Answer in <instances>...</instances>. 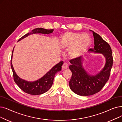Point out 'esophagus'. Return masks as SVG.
<instances>
[{
	"label": "esophagus",
	"instance_id": "esophagus-1",
	"mask_svg": "<svg viewBox=\"0 0 122 122\" xmlns=\"http://www.w3.org/2000/svg\"><path fill=\"white\" fill-rule=\"evenodd\" d=\"M67 68H68V64H67V63H64V64H63V65H62V70L66 69H67Z\"/></svg>",
	"mask_w": 122,
	"mask_h": 122
}]
</instances>
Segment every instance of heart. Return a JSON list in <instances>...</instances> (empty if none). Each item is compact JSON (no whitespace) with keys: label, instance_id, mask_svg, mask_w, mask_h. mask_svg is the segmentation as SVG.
Returning <instances> with one entry per match:
<instances>
[{"label":"heart","instance_id":"1","mask_svg":"<svg viewBox=\"0 0 122 122\" xmlns=\"http://www.w3.org/2000/svg\"><path fill=\"white\" fill-rule=\"evenodd\" d=\"M91 43V39L87 34L67 32L61 38V47L69 50V55L73 59L80 57L87 51Z\"/></svg>","mask_w":122,"mask_h":122}]
</instances>
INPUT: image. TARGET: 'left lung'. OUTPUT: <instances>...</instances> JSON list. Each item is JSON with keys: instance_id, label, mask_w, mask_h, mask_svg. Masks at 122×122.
<instances>
[{"instance_id": "obj_1", "label": "left lung", "mask_w": 122, "mask_h": 122, "mask_svg": "<svg viewBox=\"0 0 122 122\" xmlns=\"http://www.w3.org/2000/svg\"><path fill=\"white\" fill-rule=\"evenodd\" d=\"M92 31L95 46L90 50L103 54L106 63L102 70L96 75H90L84 69L80 57L70 61L71 64L69 69L72 72V77L69 83V86L74 93L80 96H90L100 91L109 80L113 66L112 51L110 46L98 34Z\"/></svg>"}]
</instances>
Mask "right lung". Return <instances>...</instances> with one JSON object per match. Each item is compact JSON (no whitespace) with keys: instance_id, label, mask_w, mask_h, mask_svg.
Wrapping results in <instances>:
<instances>
[{"instance_id":"add662e5","label":"right lung","mask_w":122,"mask_h":122,"mask_svg":"<svg viewBox=\"0 0 122 122\" xmlns=\"http://www.w3.org/2000/svg\"><path fill=\"white\" fill-rule=\"evenodd\" d=\"M53 29H46L42 28H35L32 30L30 33L26 34L20 38L18 41H20L23 38L26 37L28 36L36 33H42L45 34H48L51 33L53 31ZM14 48L12 52V55L11 58V67L13 72V79L15 82L18 86V87L23 91L24 92L32 95H37L43 94L48 91L51 88L55 74L58 72L61 71L62 65L63 64V61H60L58 64L55 65L45 75L38 80L30 82L25 81L23 79H21L16 73L14 71L13 67L12 64V56L13 53Z\"/></svg>"}]
</instances>
